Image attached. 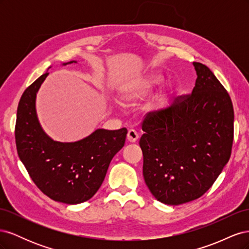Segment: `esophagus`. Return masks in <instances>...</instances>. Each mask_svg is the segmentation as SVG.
<instances>
[{"instance_id": "esophagus-1", "label": "esophagus", "mask_w": 249, "mask_h": 249, "mask_svg": "<svg viewBox=\"0 0 249 249\" xmlns=\"http://www.w3.org/2000/svg\"><path fill=\"white\" fill-rule=\"evenodd\" d=\"M126 138H127V141L131 142V143H134V142H136L138 140L139 135L135 130H129V132H127Z\"/></svg>"}]
</instances>
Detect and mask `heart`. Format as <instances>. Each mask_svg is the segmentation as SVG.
Returning a JSON list of instances; mask_svg holds the SVG:
<instances>
[{"label": "heart", "mask_w": 249, "mask_h": 249, "mask_svg": "<svg viewBox=\"0 0 249 249\" xmlns=\"http://www.w3.org/2000/svg\"><path fill=\"white\" fill-rule=\"evenodd\" d=\"M163 82L164 76L159 71H155L146 74L144 77L132 79L124 83V84L119 87V101L123 105H124V106H136V105H138L142 101H144L158 86H160L162 84ZM171 92V85H167L166 87H164L162 91L158 94L152 102H149L146 105L144 111L146 113H155L159 109H161L165 101H166L168 95Z\"/></svg>", "instance_id": "b5f03b06"}]
</instances>
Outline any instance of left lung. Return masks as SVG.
<instances>
[{"mask_svg":"<svg viewBox=\"0 0 249 249\" xmlns=\"http://www.w3.org/2000/svg\"><path fill=\"white\" fill-rule=\"evenodd\" d=\"M189 95L148 115L139 145L143 178L157 200L178 206L197 199L219 177L230 160L233 109L221 83L199 62Z\"/></svg>","mask_w":249,"mask_h":249,"instance_id":"obj_1","label":"left lung"}]
</instances>
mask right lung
<instances>
[{
  "instance_id": "1",
  "label": "right lung",
  "mask_w": 249,
  "mask_h": 249,
  "mask_svg": "<svg viewBox=\"0 0 249 249\" xmlns=\"http://www.w3.org/2000/svg\"><path fill=\"white\" fill-rule=\"evenodd\" d=\"M77 63L70 61L67 65ZM49 72L22 93L18 108L16 142L20 161L39 189L52 198L77 205L100 189L111 160L124 145L127 131L97 129L74 142L52 139L43 131L36 112L37 92Z\"/></svg>"
}]
</instances>
